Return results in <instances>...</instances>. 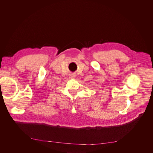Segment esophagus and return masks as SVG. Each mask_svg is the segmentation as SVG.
Masks as SVG:
<instances>
[{
  "label": "esophagus",
  "instance_id": "esophagus-1",
  "mask_svg": "<svg viewBox=\"0 0 153 153\" xmlns=\"http://www.w3.org/2000/svg\"><path fill=\"white\" fill-rule=\"evenodd\" d=\"M69 76L71 78H72V79H74L76 77V75H74V74H71Z\"/></svg>",
  "mask_w": 153,
  "mask_h": 153
}]
</instances>
